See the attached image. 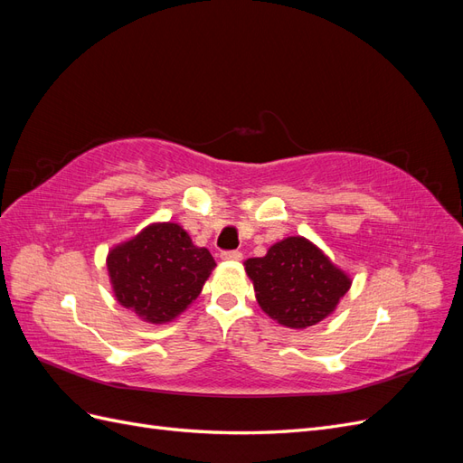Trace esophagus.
Listing matches in <instances>:
<instances>
[{"mask_svg":"<svg viewBox=\"0 0 463 463\" xmlns=\"http://www.w3.org/2000/svg\"><path fill=\"white\" fill-rule=\"evenodd\" d=\"M220 259L222 260H241L243 253H241V250H222Z\"/></svg>","mask_w":463,"mask_h":463,"instance_id":"obj_1","label":"esophagus"}]
</instances>
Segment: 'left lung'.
Listing matches in <instances>:
<instances>
[{"mask_svg": "<svg viewBox=\"0 0 463 463\" xmlns=\"http://www.w3.org/2000/svg\"><path fill=\"white\" fill-rule=\"evenodd\" d=\"M260 309L288 328L313 326L345 296L352 279L305 237H288L245 260Z\"/></svg>", "mask_w": 463, "mask_h": 463, "instance_id": "8db88e82", "label": "left lung"}]
</instances>
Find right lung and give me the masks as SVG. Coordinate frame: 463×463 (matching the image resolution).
<instances>
[{"instance_id": "right-lung-1", "label": "right lung", "mask_w": 463, "mask_h": 463, "mask_svg": "<svg viewBox=\"0 0 463 463\" xmlns=\"http://www.w3.org/2000/svg\"><path fill=\"white\" fill-rule=\"evenodd\" d=\"M108 274L116 299L152 325L170 322L199 298L214 270L204 247L193 245L177 223H152L108 255Z\"/></svg>"}]
</instances>
